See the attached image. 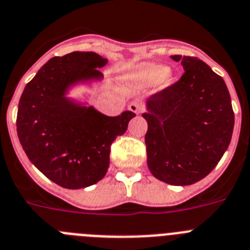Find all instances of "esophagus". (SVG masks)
Returning <instances> with one entry per match:
<instances>
[{"label": "esophagus", "instance_id": "34e87169", "mask_svg": "<svg viewBox=\"0 0 250 250\" xmlns=\"http://www.w3.org/2000/svg\"><path fill=\"white\" fill-rule=\"evenodd\" d=\"M128 109L133 112V113L139 114L142 112L141 102H139V101H133V102H130L129 105H128Z\"/></svg>", "mask_w": 250, "mask_h": 250}]
</instances>
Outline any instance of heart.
<instances>
[{
  "label": "heart",
  "mask_w": 250,
  "mask_h": 250,
  "mask_svg": "<svg viewBox=\"0 0 250 250\" xmlns=\"http://www.w3.org/2000/svg\"><path fill=\"white\" fill-rule=\"evenodd\" d=\"M127 77L143 86H148L158 81L159 84L166 87L172 82V73L169 69L163 64L152 62H143L133 66L128 71Z\"/></svg>",
  "instance_id": "b5f03b06"
}]
</instances>
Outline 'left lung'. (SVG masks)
Here are the masks:
<instances>
[{"label":"left lung","mask_w":250,"mask_h":250,"mask_svg":"<svg viewBox=\"0 0 250 250\" xmlns=\"http://www.w3.org/2000/svg\"><path fill=\"white\" fill-rule=\"evenodd\" d=\"M178 82L147 100V164L157 179L190 186L215 168L230 143L234 112L220 76L197 57L172 56Z\"/></svg>","instance_id":"1"}]
</instances>
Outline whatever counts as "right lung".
<instances>
[{
    "mask_svg": "<svg viewBox=\"0 0 250 250\" xmlns=\"http://www.w3.org/2000/svg\"><path fill=\"white\" fill-rule=\"evenodd\" d=\"M108 62L94 52L53 57L27 83L19 103L17 134L40 172L67 189L96 184L109 167L111 145L136 114L108 117L66 96L78 83L101 81Z\"/></svg>",
    "mask_w": 250,
    "mask_h": 250,
    "instance_id": "right-lung-1",
    "label": "right lung"
}]
</instances>
